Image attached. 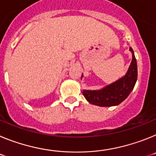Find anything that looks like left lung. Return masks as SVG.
<instances>
[{"label":"left lung","mask_w":156,"mask_h":156,"mask_svg":"<svg viewBox=\"0 0 156 156\" xmlns=\"http://www.w3.org/2000/svg\"><path fill=\"white\" fill-rule=\"evenodd\" d=\"M129 51L132 53V61L123 76L100 90H83L88 102L101 107H111L119 105L129 96L137 80V60L132 48H129ZM82 77L83 74L81 79Z\"/></svg>","instance_id":"left-lung-1"}]
</instances>
